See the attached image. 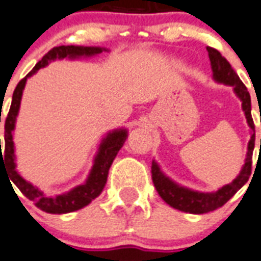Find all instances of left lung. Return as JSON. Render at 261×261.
Listing matches in <instances>:
<instances>
[{
  "label": "left lung",
  "mask_w": 261,
  "mask_h": 261,
  "mask_svg": "<svg viewBox=\"0 0 261 261\" xmlns=\"http://www.w3.org/2000/svg\"><path fill=\"white\" fill-rule=\"evenodd\" d=\"M206 49L207 54H209V59H211L212 71H213L215 80L228 84V86H233L234 92L243 101V110L245 112L248 124L252 128V137L249 143H248L247 158H245V164L241 169L240 174L237 175L236 179H233V182L222 186L221 189L215 193L194 192V190L178 186L171 179L167 178L166 175L160 170L158 165L152 161L151 177L158 194L164 198L166 204H169L174 209L186 212V213H194V215H202V213L219 209L236 194L237 190L241 189L245 185V182L249 179V175H251L252 152L255 149V123H253L251 115V96H249L247 87L237 76L234 69L232 68V65L229 64V61L226 60L219 50L212 48V46H207Z\"/></svg>",
  "instance_id": "left-lung-1"
}]
</instances>
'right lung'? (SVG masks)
<instances>
[{
	"instance_id": "1",
	"label": "right lung",
	"mask_w": 261,
	"mask_h": 261,
	"mask_svg": "<svg viewBox=\"0 0 261 261\" xmlns=\"http://www.w3.org/2000/svg\"><path fill=\"white\" fill-rule=\"evenodd\" d=\"M103 48L97 46H75V45H60L55 46L44 55L41 60L35 65V68L32 69L24 79L20 80L17 84L16 90L12 97V105L8 112V116L5 119V149L2 152L1 149V139H0V166L4 164L6 166V170L9 173V178L12 179L14 185L20 189V192L24 194L27 198L33 201L36 206L52 215H61V213H69V212L79 211L82 207L87 206L91 201L96 198L101 193L107 182V175H109L110 167L112 165V161L115 160L116 154L123 146L124 141L127 138L126 130H115L110 133L107 137L103 139L99 147L95 164L92 166V170L90 173V177L86 181V184L76 186L75 189L71 192L60 194V196L50 197L46 196L41 190L25 181L18 173L16 171V164H14V145H13V135L12 131L14 130V123H16V116L20 109L21 96H22V90H24L25 83L29 76H32L35 72L39 71L40 68L45 67L49 61L56 60V59H64V57H79V56H92V55L101 54ZM1 122V118H0ZM13 188V186H12Z\"/></svg>"
}]
</instances>
